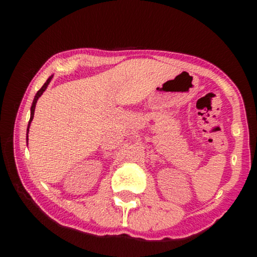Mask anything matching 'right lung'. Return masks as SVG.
<instances>
[{
  "instance_id": "1",
  "label": "right lung",
  "mask_w": 257,
  "mask_h": 257,
  "mask_svg": "<svg viewBox=\"0 0 257 257\" xmlns=\"http://www.w3.org/2000/svg\"><path fill=\"white\" fill-rule=\"evenodd\" d=\"M52 79V76H50L48 78V80L47 82L44 83V85L41 87L40 90L37 91V93H36V96H35V98H34V100H33V105H31V108H30V120H29V124H28V128H27V145H28V132H29V127H30V122L33 121V118H34V113H35V107H36V103H37V100H38V98H40L41 96H42V93L44 92L45 90H47V87H48V85H49V83H50V80Z\"/></svg>"
}]
</instances>
